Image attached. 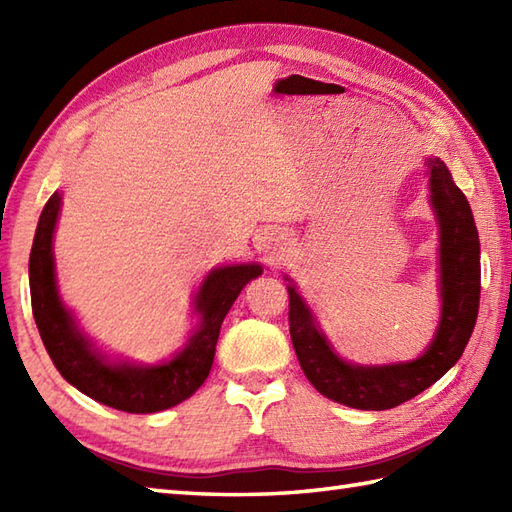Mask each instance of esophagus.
I'll return each mask as SVG.
<instances>
[{"mask_svg": "<svg viewBox=\"0 0 512 512\" xmlns=\"http://www.w3.org/2000/svg\"><path fill=\"white\" fill-rule=\"evenodd\" d=\"M259 244H262L264 253L275 262V259L286 257V253L292 246V239L286 231H268V233L262 235V242H259Z\"/></svg>", "mask_w": 512, "mask_h": 512, "instance_id": "obj_1", "label": "esophagus"}]
</instances>
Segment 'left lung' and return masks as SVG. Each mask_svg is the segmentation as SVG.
Segmentation results:
<instances>
[{"instance_id":"1","label":"left lung","mask_w":512,"mask_h":512,"mask_svg":"<svg viewBox=\"0 0 512 512\" xmlns=\"http://www.w3.org/2000/svg\"><path fill=\"white\" fill-rule=\"evenodd\" d=\"M429 204L438 222L440 321L436 334L413 361L358 365L336 354L317 314L288 281L290 339L303 374L314 389L345 407L383 411L398 407L431 387L460 361L480 310V237L466 195L436 156L424 158Z\"/></svg>"}]
</instances>
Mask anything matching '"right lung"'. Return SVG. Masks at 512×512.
Here are the masks:
<instances>
[{
	"label": "right lung",
	"mask_w": 512,
	"mask_h": 512,
	"mask_svg": "<svg viewBox=\"0 0 512 512\" xmlns=\"http://www.w3.org/2000/svg\"><path fill=\"white\" fill-rule=\"evenodd\" d=\"M61 193L54 191L39 215L30 250L28 277L32 317L59 374L81 394L127 413H156L191 398L211 372L222 321L250 279L264 273L257 262L226 264L209 270L193 297L198 323L176 354L154 365L107 356L65 306L54 268V228Z\"/></svg>",
	"instance_id": "add662e5"
}]
</instances>
